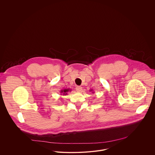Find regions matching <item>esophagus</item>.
<instances>
[{"instance_id": "34e87169", "label": "esophagus", "mask_w": 155, "mask_h": 155, "mask_svg": "<svg viewBox=\"0 0 155 155\" xmlns=\"http://www.w3.org/2000/svg\"><path fill=\"white\" fill-rule=\"evenodd\" d=\"M76 90L78 92H80L81 91H82V87H80V86H78L76 87Z\"/></svg>"}]
</instances>
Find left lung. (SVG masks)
<instances>
[{"label":"left lung","instance_id":"8db88e82","mask_svg":"<svg viewBox=\"0 0 155 155\" xmlns=\"http://www.w3.org/2000/svg\"><path fill=\"white\" fill-rule=\"evenodd\" d=\"M90 91H91V92L92 91V89H90ZM92 93H94V92H92Z\"/></svg>","mask_w":155,"mask_h":155}]
</instances>
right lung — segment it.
<instances>
[{
    "label": "right lung",
    "mask_w": 155,
    "mask_h": 155,
    "mask_svg": "<svg viewBox=\"0 0 155 155\" xmlns=\"http://www.w3.org/2000/svg\"><path fill=\"white\" fill-rule=\"evenodd\" d=\"M71 90V89H70L69 88L62 89V90L60 91V93L61 94V95H67V92H70Z\"/></svg>",
    "instance_id": "obj_1"
}]
</instances>
